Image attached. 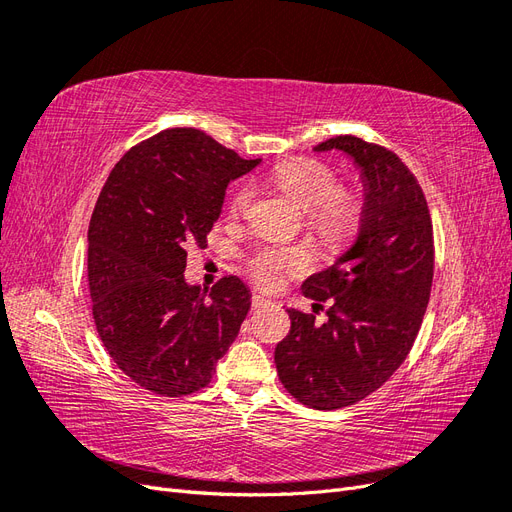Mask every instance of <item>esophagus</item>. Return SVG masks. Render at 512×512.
Listing matches in <instances>:
<instances>
[{
    "mask_svg": "<svg viewBox=\"0 0 512 512\" xmlns=\"http://www.w3.org/2000/svg\"><path fill=\"white\" fill-rule=\"evenodd\" d=\"M267 305H271V301L267 297H262V294H252V309H260Z\"/></svg>",
    "mask_w": 512,
    "mask_h": 512,
    "instance_id": "esophagus-1",
    "label": "esophagus"
}]
</instances>
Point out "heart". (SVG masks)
Instances as JSON below:
<instances>
[{"mask_svg":"<svg viewBox=\"0 0 512 512\" xmlns=\"http://www.w3.org/2000/svg\"><path fill=\"white\" fill-rule=\"evenodd\" d=\"M271 179L307 211V224L322 241L339 245L361 226L365 211L363 196L356 190L339 188L337 175L327 164L307 158L288 160L273 168ZM252 200L254 185L243 181L232 190L228 209L241 218L250 211ZM309 267H312V254L305 247H282V250L265 247L250 260L254 280L267 288L280 284L284 275L303 273Z\"/></svg>","mask_w":512,"mask_h":512,"instance_id":"obj_1","label":"heart"}]
</instances>
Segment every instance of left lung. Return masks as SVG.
Segmentation results:
<instances>
[{"instance_id": "1", "label": "left lung", "mask_w": 512, "mask_h": 512, "mask_svg": "<svg viewBox=\"0 0 512 512\" xmlns=\"http://www.w3.org/2000/svg\"><path fill=\"white\" fill-rule=\"evenodd\" d=\"M331 149L361 170L359 235L335 265L303 282L316 309L329 303L327 320L288 309L290 331L275 348L284 389L316 410L352 406L395 374L421 329L433 282L431 218L410 168L350 134L314 147Z\"/></svg>"}]
</instances>
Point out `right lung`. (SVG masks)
<instances>
[{
  "mask_svg": "<svg viewBox=\"0 0 512 512\" xmlns=\"http://www.w3.org/2000/svg\"><path fill=\"white\" fill-rule=\"evenodd\" d=\"M258 164L205 132L170 128L132 147L104 183L87 232L91 312L111 359L151 393L207 386L250 312L237 275L207 294L183 271L190 247L207 245L228 183Z\"/></svg>",
  "mask_w": 512,
  "mask_h": 512,
  "instance_id": "right-lung-1",
  "label": "right lung"
}]
</instances>
